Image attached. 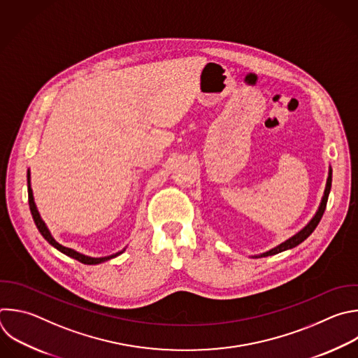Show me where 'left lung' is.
<instances>
[{"mask_svg":"<svg viewBox=\"0 0 358 358\" xmlns=\"http://www.w3.org/2000/svg\"><path fill=\"white\" fill-rule=\"evenodd\" d=\"M330 188H331V169L329 167V176H327V180H326V187H324V192H323V196H322V201L319 203V208L316 210V213L313 215V217L308 222V224H305L299 231H296L294 236L288 237L287 241H284L282 243L277 245L275 248L264 252V253H260V255H255L252 256L253 259H260V257H268V256H274V255H278V253H282L285 250H291L294 248H296L298 245H301L303 241H306L308 237L312 234V231L316 229V226L319 224L322 216H323V212L326 209V203H327V198H329V192H330Z\"/></svg>","mask_w":358,"mask_h":358,"instance_id":"left-lung-1","label":"left lung"}]
</instances>
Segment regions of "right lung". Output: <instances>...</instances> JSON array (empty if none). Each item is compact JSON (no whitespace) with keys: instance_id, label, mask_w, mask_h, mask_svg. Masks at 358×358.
<instances>
[{"instance_id":"add662e5","label":"right lung","mask_w":358,"mask_h":358,"mask_svg":"<svg viewBox=\"0 0 358 358\" xmlns=\"http://www.w3.org/2000/svg\"><path fill=\"white\" fill-rule=\"evenodd\" d=\"M28 198H29L31 213H32V217H34V220H35V224H36L38 230L41 231V234L45 237V239L49 242V245H52L55 249H57V250L62 252L63 255H66V256H69V257H71V259H76L77 262H80V263H83V264L95 266V264H101V263H103V262H108V260H110V259H113V257H116V256H119V255H122V253L127 250L128 246L124 248L122 250H119V252L113 253V255H109V256H103V257H91V256L83 255V253H80V252H77V250H74V249H70V248H66V246H62L60 243H57L55 237L52 236L49 227L46 226L45 220L42 219V216H41L38 208H36L35 198H34V191H32V188H31V170H28Z\"/></svg>"}]
</instances>
